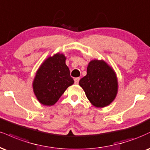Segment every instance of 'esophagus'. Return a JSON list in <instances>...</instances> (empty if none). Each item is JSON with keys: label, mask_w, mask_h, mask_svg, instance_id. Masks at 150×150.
<instances>
[{"label": "esophagus", "mask_w": 150, "mask_h": 150, "mask_svg": "<svg viewBox=\"0 0 150 150\" xmlns=\"http://www.w3.org/2000/svg\"><path fill=\"white\" fill-rule=\"evenodd\" d=\"M80 80V77H75V84H78Z\"/></svg>", "instance_id": "obj_1"}]
</instances>
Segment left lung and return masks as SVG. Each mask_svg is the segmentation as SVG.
Masks as SVG:
<instances>
[{"label":"left lung","mask_w":150,"mask_h":150,"mask_svg":"<svg viewBox=\"0 0 150 150\" xmlns=\"http://www.w3.org/2000/svg\"><path fill=\"white\" fill-rule=\"evenodd\" d=\"M79 84L91 103L96 108L109 105L116 97L118 82L114 70L103 60L91 61L86 75Z\"/></svg>","instance_id":"1"}]
</instances>
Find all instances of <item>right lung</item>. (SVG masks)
Returning a JSON list of instances; mask_svg holds the SVG:
<instances>
[{
    "mask_svg": "<svg viewBox=\"0 0 150 150\" xmlns=\"http://www.w3.org/2000/svg\"><path fill=\"white\" fill-rule=\"evenodd\" d=\"M66 59L63 54H56L43 61L36 72L33 89L41 104L54 105L68 86L73 84Z\"/></svg>",
    "mask_w": 150,
    "mask_h": 150,
    "instance_id": "add662e5",
    "label": "right lung"
}]
</instances>
